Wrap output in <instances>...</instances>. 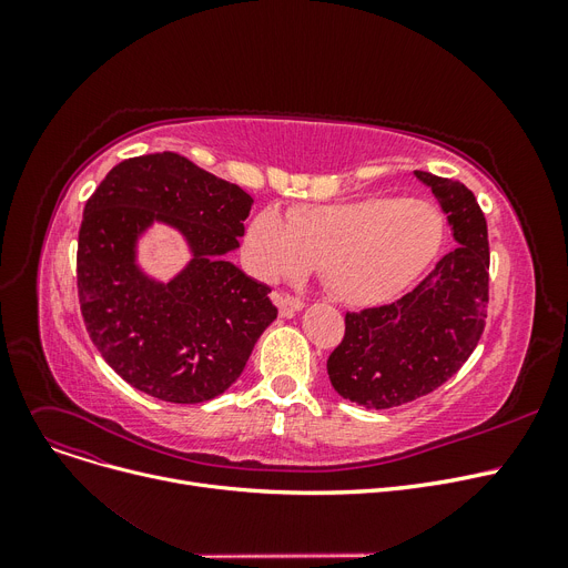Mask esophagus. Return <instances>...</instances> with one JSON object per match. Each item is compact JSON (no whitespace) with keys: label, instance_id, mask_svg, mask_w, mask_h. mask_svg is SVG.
Returning a JSON list of instances; mask_svg holds the SVG:
<instances>
[{"label":"esophagus","instance_id":"obj_1","mask_svg":"<svg viewBox=\"0 0 568 568\" xmlns=\"http://www.w3.org/2000/svg\"><path fill=\"white\" fill-rule=\"evenodd\" d=\"M274 300H276L278 311H281V315H283V317H290V315H294L296 311H302V308H304V300H300V296H294V294L276 292Z\"/></svg>","mask_w":568,"mask_h":568}]
</instances>
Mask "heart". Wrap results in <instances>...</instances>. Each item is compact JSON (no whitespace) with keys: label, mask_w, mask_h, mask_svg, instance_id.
<instances>
[{"label":"heart","mask_w":568,"mask_h":568,"mask_svg":"<svg viewBox=\"0 0 568 568\" xmlns=\"http://www.w3.org/2000/svg\"><path fill=\"white\" fill-rule=\"evenodd\" d=\"M444 236L439 209L419 197L371 195L296 206L285 219L264 206L246 230V257L262 278L322 266L338 300L356 306L394 300L435 260Z\"/></svg>","instance_id":"heart-1"}]
</instances>
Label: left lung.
<instances>
[{
	"mask_svg": "<svg viewBox=\"0 0 568 568\" xmlns=\"http://www.w3.org/2000/svg\"><path fill=\"white\" fill-rule=\"evenodd\" d=\"M449 216L456 248L398 302L345 315L329 354L334 389L368 409L428 396L469 359L486 329L488 225L474 193L454 179L414 170Z\"/></svg>",
	"mask_w": 568,
	"mask_h": 568,
	"instance_id": "left-lung-1",
	"label": "left lung"
}]
</instances>
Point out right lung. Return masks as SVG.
<instances>
[{"mask_svg":"<svg viewBox=\"0 0 568 568\" xmlns=\"http://www.w3.org/2000/svg\"><path fill=\"white\" fill-rule=\"evenodd\" d=\"M253 197L174 152L114 165L84 204L78 300L108 366L146 396L204 403L242 375L278 315L266 285L223 255L239 246ZM154 220L182 229L194 260L170 284L134 264V239Z\"/></svg>","mask_w":568,"mask_h":568,"instance_id":"obj_1","label":"right lung"}]
</instances>
